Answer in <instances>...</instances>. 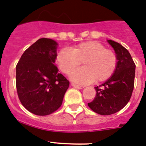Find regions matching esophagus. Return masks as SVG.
Wrapping results in <instances>:
<instances>
[{
  "label": "esophagus",
  "instance_id": "obj_1",
  "mask_svg": "<svg viewBox=\"0 0 146 146\" xmlns=\"http://www.w3.org/2000/svg\"><path fill=\"white\" fill-rule=\"evenodd\" d=\"M71 85H72L73 87L76 88H79V89H82V88H85V86H84V85H76V84H74V83H72L71 84Z\"/></svg>",
  "mask_w": 146,
  "mask_h": 146
}]
</instances>
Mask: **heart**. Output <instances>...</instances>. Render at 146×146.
I'll list each match as a JSON object with an SVG mask.
<instances>
[{
    "label": "heart",
    "mask_w": 146,
    "mask_h": 146,
    "mask_svg": "<svg viewBox=\"0 0 146 146\" xmlns=\"http://www.w3.org/2000/svg\"><path fill=\"white\" fill-rule=\"evenodd\" d=\"M81 61L84 67L73 72L70 78L76 82L90 83L96 79L104 82L110 79L116 70L118 58L114 51L97 41L81 42L71 49L64 48L56 56L59 69L67 75L79 67Z\"/></svg>",
    "instance_id": "1"
}]
</instances>
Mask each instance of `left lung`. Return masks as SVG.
<instances>
[{
	"instance_id": "1",
	"label": "left lung",
	"mask_w": 146,
	"mask_h": 146,
	"mask_svg": "<svg viewBox=\"0 0 146 146\" xmlns=\"http://www.w3.org/2000/svg\"><path fill=\"white\" fill-rule=\"evenodd\" d=\"M114 48L118 64L113 75L99 87H95L96 96L88 106L98 114L109 115L120 111L126 106L134 87L136 65L132 57L120 43L108 40Z\"/></svg>"
}]
</instances>
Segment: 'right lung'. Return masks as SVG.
Listing matches in <instances>:
<instances>
[{
    "mask_svg": "<svg viewBox=\"0 0 146 146\" xmlns=\"http://www.w3.org/2000/svg\"><path fill=\"white\" fill-rule=\"evenodd\" d=\"M58 43L39 39L28 48L16 65L15 85L20 102L36 115H48L61 106L70 82L54 65Z\"/></svg>",
    "mask_w": 146,
    "mask_h": 146,
    "instance_id": "1",
    "label": "right lung"
}]
</instances>
